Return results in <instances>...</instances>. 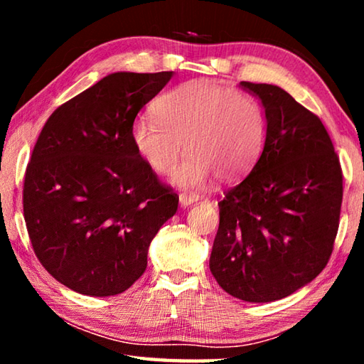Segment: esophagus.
Listing matches in <instances>:
<instances>
[{"instance_id":"1","label":"esophagus","mask_w":364,"mask_h":364,"mask_svg":"<svg viewBox=\"0 0 364 364\" xmlns=\"http://www.w3.org/2000/svg\"><path fill=\"white\" fill-rule=\"evenodd\" d=\"M197 199H199V197H197L196 194H191V193L189 194H180V204L183 207L194 204V202H197Z\"/></svg>"}]
</instances>
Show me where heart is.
I'll use <instances>...</instances> for the list:
<instances>
[{
    "instance_id": "b5f03b06",
    "label": "heart",
    "mask_w": 364,
    "mask_h": 364,
    "mask_svg": "<svg viewBox=\"0 0 364 364\" xmlns=\"http://www.w3.org/2000/svg\"><path fill=\"white\" fill-rule=\"evenodd\" d=\"M154 119L133 125L132 141L154 173H173L176 186L197 189L215 173L221 181L244 176L260 157L267 117L255 97L212 80H193L162 95Z\"/></svg>"
}]
</instances>
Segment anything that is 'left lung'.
I'll return each instance as SVG.
<instances>
[{
  "label": "left lung",
  "mask_w": 364,
  "mask_h": 364,
  "mask_svg": "<svg viewBox=\"0 0 364 364\" xmlns=\"http://www.w3.org/2000/svg\"><path fill=\"white\" fill-rule=\"evenodd\" d=\"M260 97L267 138L250 173L218 202L210 271L244 301H274L328 264L338 230L342 168L319 117L279 86L241 82Z\"/></svg>",
  "instance_id": "8db88e82"
}]
</instances>
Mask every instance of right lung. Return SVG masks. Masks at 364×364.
Listing matches in <instances>:
<instances>
[{"label": "right lung", "mask_w": 364, "mask_h": 364, "mask_svg": "<svg viewBox=\"0 0 364 364\" xmlns=\"http://www.w3.org/2000/svg\"><path fill=\"white\" fill-rule=\"evenodd\" d=\"M173 72H117L64 102L36 139L23 180V218L36 258L78 294L127 291L178 196L134 151L141 109Z\"/></svg>", "instance_id": "1"}]
</instances>
